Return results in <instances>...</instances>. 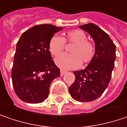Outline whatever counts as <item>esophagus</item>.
Wrapping results in <instances>:
<instances>
[{
  "mask_svg": "<svg viewBox=\"0 0 127 127\" xmlns=\"http://www.w3.org/2000/svg\"><path fill=\"white\" fill-rule=\"evenodd\" d=\"M66 73V71L65 70H64V69H60V74H61V75H63V74H64Z\"/></svg>",
  "mask_w": 127,
  "mask_h": 127,
  "instance_id": "obj_1",
  "label": "esophagus"
}]
</instances>
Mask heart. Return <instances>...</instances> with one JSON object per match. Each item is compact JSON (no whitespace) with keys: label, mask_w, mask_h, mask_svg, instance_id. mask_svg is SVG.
<instances>
[{"label":"heart","mask_w":127,"mask_h":127,"mask_svg":"<svg viewBox=\"0 0 127 127\" xmlns=\"http://www.w3.org/2000/svg\"><path fill=\"white\" fill-rule=\"evenodd\" d=\"M65 43H74L70 49L72 54H63L55 59L57 65L63 69H74L80 67L82 62L90 63L95 55L94 44L87 40L83 31L72 30L64 33L63 37L53 35L48 43V49L53 56L60 55L64 50Z\"/></svg>","instance_id":"1"}]
</instances>
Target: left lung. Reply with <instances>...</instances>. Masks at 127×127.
Masks as SVG:
<instances>
[{"label":"left lung","instance_id":"obj_1","mask_svg":"<svg viewBox=\"0 0 127 127\" xmlns=\"http://www.w3.org/2000/svg\"><path fill=\"white\" fill-rule=\"evenodd\" d=\"M80 28L92 37L95 55L85 69L73 72L75 80L69 87V92L74 100L90 102L102 95L110 82L116 58V45L107 33L93 23Z\"/></svg>","mask_w":127,"mask_h":127}]
</instances>
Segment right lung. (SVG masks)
<instances>
[{"label":"right lung","instance_id":"1","mask_svg":"<svg viewBox=\"0 0 127 127\" xmlns=\"http://www.w3.org/2000/svg\"><path fill=\"white\" fill-rule=\"evenodd\" d=\"M62 29L48 24L35 25L24 32L17 42L11 76L14 91L23 102H44L52 81L60 77V69L52 59L48 43Z\"/></svg>","mask_w":127,"mask_h":127}]
</instances>
